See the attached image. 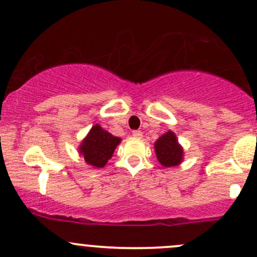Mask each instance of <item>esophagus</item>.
Listing matches in <instances>:
<instances>
[{"label":"esophagus","mask_w":257,"mask_h":257,"mask_svg":"<svg viewBox=\"0 0 257 257\" xmlns=\"http://www.w3.org/2000/svg\"><path fill=\"white\" fill-rule=\"evenodd\" d=\"M133 137L137 138V139H142L143 138V133L140 131H134L133 132Z\"/></svg>","instance_id":"obj_1"}]
</instances>
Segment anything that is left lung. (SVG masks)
I'll list each match as a JSON object with an SVG mask.
<instances>
[{"label":"left lung","instance_id":"left-lung-1","mask_svg":"<svg viewBox=\"0 0 257 257\" xmlns=\"http://www.w3.org/2000/svg\"><path fill=\"white\" fill-rule=\"evenodd\" d=\"M158 161L164 167L178 166L183 161V148L172 131L163 134L154 144Z\"/></svg>","mask_w":257,"mask_h":257}]
</instances>
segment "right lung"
Masks as SVG:
<instances>
[{
  "mask_svg": "<svg viewBox=\"0 0 257 257\" xmlns=\"http://www.w3.org/2000/svg\"><path fill=\"white\" fill-rule=\"evenodd\" d=\"M120 142V138L112 136L99 124H94L80 143L79 153L85 159L86 164L93 169H102L112 158Z\"/></svg>",
  "mask_w": 257,
  "mask_h": 257,
  "instance_id": "1",
  "label": "right lung"
}]
</instances>
